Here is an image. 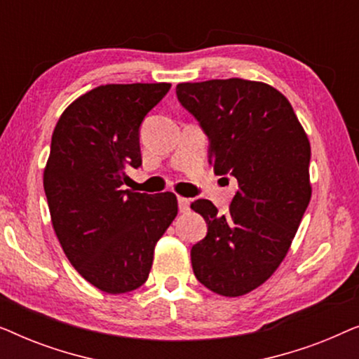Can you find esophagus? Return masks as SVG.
<instances>
[{
	"instance_id": "obj_1",
	"label": "esophagus",
	"mask_w": 359,
	"mask_h": 359,
	"mask_svg": "<svg viewBox=\"0 0 359 359\" xmlns=\"http://www.w3.org/2000/svg\"><path fill=\"white\" fill-rule=\"evenodd\" d=\"M189 205H191V201L189 199L178 198V209H180V212H188Z\"/></svg>"
}]
</instances>
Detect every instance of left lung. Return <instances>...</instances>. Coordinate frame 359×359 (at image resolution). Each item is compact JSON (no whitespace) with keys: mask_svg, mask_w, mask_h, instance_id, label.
Returning <instances> with one entry per match:
<instances>
[{"mask_svg":"<svg viewBox=\"0 0 359 359\" xmlns=\"http://www.w3.org/2000/svg\"><path fill=\"white\" fill-rule=\"evenodd\" d=\"M176 96L209 139V163L238 181L227 214L191 204L208 235L191 248L201 284L227 297L263 284L286 257L311 201V144L278 90L242 78L180 83Z\"/></svg>","mask_w":359,"mask_h":359,"instance_id":"1","label":"left lung"}]
</instances>
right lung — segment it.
<instances>
[{"label": "right lung", "mask_w": 359, "mask_h": 359, "mask_svg": "<svg viewBox=\"0 0 359 359\" xmlns=\"http://www.w3.org/2000/svg\"><path fill=\"white\" fill-rule=\"evenodd\" d=\"M170 88L97 86L72 102L53 130L43 171L53 230L73 268L104 292L147 281L155 245L178 214L175 194L122 189L127 166L142 165V122Z\"/></svg>", "instance_id": "add662e5"}]
</instances>
